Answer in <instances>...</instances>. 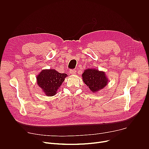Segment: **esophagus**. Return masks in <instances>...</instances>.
Segmentation results:
<instances>
[{"instance_id": "obj_1", "label": "esophagus", "mask_w": 149, "mask_h": 149, "mask_svg": "<svg viewBox=\"0 0 149 149\" xmlns=\"http://www.w3.org/2000/svg\"><path fill=\"white\" fill-rule=\"evenodd\" d=\"M70 74H72V75H75V74H76V72H77V71L76 70H70Z\"/></svg>"}]
</instances>
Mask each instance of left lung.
Wrapping results in <instances>:
<instances>
[{"label":"left lung","instance_id":"8db88e82","mask_svg":"<svg viewBox=\"0 0 149 149\" xmlns=\"http://www.w3.org/2000/svg\"><path fill=\"white\" fill-rule=\"evenodd\" d=\"M82 77L83 82L93 93H96L103 89L110 81L105 72L95 68L85 70Z\"/></svg>","mask_w":149,"mask_h":149}]
</instances>
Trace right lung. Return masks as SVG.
<instances>
[{
	"label": "right lung",
	"instance_id": "1",
	"mask_svg": "<svg viewBox=\"0 0 149 149\" xmlns=\"http://www.w3.org/2000/svg\"><path fill=\"white\" fill-rule=\"evenodd\" d=\"M65 73H60L54 69L43 70L37 76L38 86L47 96H54L67 77Z\"/></svg>",
	"mask_w": 149,
	"mask_h": 149
}]
</instances>
